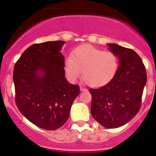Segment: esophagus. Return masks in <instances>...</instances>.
<instances>
[{
  "label": "esophagus",
  "instance_id": "34e87169",
  "mask_svg": "<svg viewBox=\"0 0 156 156\" xmlns=\"http://www.w3.org/2000/svg\"><path fill=\"white\" fill-rule=\"evenodd\" d=\"M80 90L81 91V92H86V91H87V89L84 88V87H80Z\"/></svg>",
  "mask_w": 156,
  "mask_h": 156
}]
</instances>
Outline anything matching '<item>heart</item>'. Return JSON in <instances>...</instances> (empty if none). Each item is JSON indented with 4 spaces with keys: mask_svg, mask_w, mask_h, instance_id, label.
Segmentation results:
<instances>
[{
    "mask_svg": "<svg viewBox=\"0 0 156 156\" xmlns=\"http://www.w3.org/2000/svg\"><path fill=\"white\" fill-rule=\"evenodd\" d=\"M119 62L112 52H105L92 46H83L64 61V72L71 83L80 78L92 87H102L110 83L117 75Z\"/></svg>",
    "mask_w": 156,
    "mask_h": 156,
    "instance_id": "b5f03b06",
    "label": "heart"
}]
</instances>
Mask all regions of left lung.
Segmentation results:
<instances>
[{
	"label": "left lung",
	"mask_w": 156,
	"mask_h": 156,
	"mask_svg": "<svg viewBox=\"0 0 156 156\" xmlns=\"http://www.w3.org/2000/svg\"><path fill=\"white\" fill-rule=\"evenodd\" d=\"M108 50L119 58V67L110 83L100 89H90L91 113L102 126L117 128L136 115L147 83L145 67L133 50L114 43Z\"/></svg>",
	"instance_id": "obj_1"
}]
</instances>
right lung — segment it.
Wrapping results in <instances>:
<instances>
[{
  "label": "right lung",
  "mask_w": 156,
  "mask_h": 156,
  "mask_svg": "<svg viewBox=\"0 0 156 156\" xmlns=\"http://www.w3.org/2000/svg\"><path fill=\"white\" fill-rule=\"evenodd\" d=\"M64 41L32 44L16 62L13 73L16 104L37 127L53 130L67 122L79 86L65 78Z\"/></svg>",
  "instance_id": "1"
}]
</instances>
